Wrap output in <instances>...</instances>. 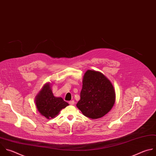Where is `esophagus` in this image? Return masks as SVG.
Wrapping results in <instances>:
<instances>
[{
    "instance_id": "esophagus-1",
    "label": "esophagus",
    "mask_w": 156,
    "mask_h": 156,
    "mask_svg": "<svg viewBox=\"0 0 156 156\" xmlns=\"http://www.w3.org/2000/svg\"><path fill=\"white\" fill-rule=\"evenodd\" d=\"M69 103V104H70V105H73V104H74L75 101H74V100H72V101H70Z\"/></svg>"
}]
</instances>
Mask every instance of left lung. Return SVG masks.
<instances>
[{
  "label": "left lung",
  "mask_w": 156,
  "mask_h": 156,
  "mask_svg": "<svg viewBox=\"0 0 156 156\" xmlns=\"http://www.w3.org/2000/svg\"><path fill=\"white\" fill-rule=\"evenodd\" d=\"M81 99L76 107L86 117L101 118L112 108L115 102L114 87L101 73L87 70L83 78Z\"/></svg>",
  "instance_id": "obj_1"
}]
</instances>
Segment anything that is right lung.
I'll return each instance as SVG.
<instances>
[{
    "mask_svg": "<svg viewBox=\"0 0 156 156\" xmlns=\"http://www.w3.org/2000/svg\"><path fill=\"white\" fill-rule=\"evenodd\" d=\"M36 105L40 113L48 119L53 118L62 108L69 105L61 97H55L50 85L46 84L36 97Z\"/></svg>",
    "mask_w": 156,
    "mask_h": 156,
    "instance_id": "add662e5",
    "label": "right lung"
}]
</instances>
